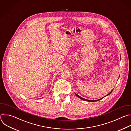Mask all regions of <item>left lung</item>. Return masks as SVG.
I'll return each instance as SVG.
<instances>
[{"mask_svg": "<svg viewBox=\"0 0 131 131\" xmlns=\"http://www.w3.org/2000/svg\"><path fill=\"white\" fill-rule=\"evenodd\" d=\"M113 90L110 93H108L107 95H106V96H107V95H108L109 94H110L111 93H112V92L113 91ZM75 94L76 95V96H77L78 97H79L80 99H82V100H84V101H88V102H95V101H99V100H101L102 99H103V97H102V98H101V99H99V100H87V99H84V98H83V97H82L81 96H79V95H78V94H77L76 93H75Z\"/></svg>", "mask_w": 131, "mask_h": 131, "instance_id": "8db88e82", "label": "left lung"}]
</instances>
